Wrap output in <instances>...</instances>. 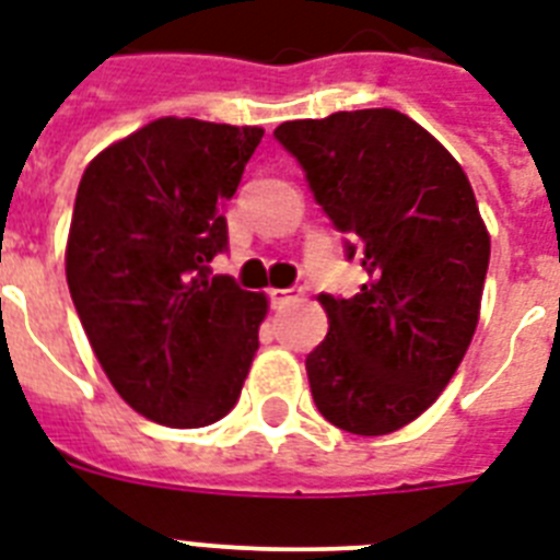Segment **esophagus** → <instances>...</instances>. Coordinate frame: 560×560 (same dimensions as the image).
Wrapping results in <instances>:
<instances>
[{
    "mask_svg": "<svg viewBox=\"0 0 560 560\" xmlns=\"http://www.w3.org/2000/svg\"><path fill=\"white\" fill-rule=\"evenodd\" d=\"M267 299H270V307H284L290 299H293V290L272 288V290H267Z\"/></svg>",
    "mask_w": 560,
    "mask_h": 560,
    "instance_id": "obj_1",
    "label": "esophagus"
}]
</instances>
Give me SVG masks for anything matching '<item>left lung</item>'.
I'll list each match as a JSON object with an SVG mask.
<instances>
[{
  "mask_svg": "<svg viewBox=\"0 0 560 560\" xmlns=\"http://www.w3.org/2000/svg\"><path fill=\"white\" fill-rule=\"evenodd\" d=\"M272 136L366 270L351 299L319 296L328 334L305 360L316 409L346 433H395L442 395L477 331L491 241L474 188L398 109L284 121Z\"/></svg>",
  "mask_w": 560,
  "mask_h": 560,
  "instance_id": "left-lung-1",
  "label": "left lung"
}]
</instances>
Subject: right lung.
I'll list each match as a JSON object with an SVG mask.
<instances>
[{
    "instance_id": "add662e5",
    "label": "right lung",
    "mask_w": 560,
    "mask_h": 560,
    "mask_svg": "<svg viewBox=\"0 0 560 560\" xmlns=\"http://www.w3.org/2000/svg\"><path fill=\"white\" fill-rule=\"evenodd\" d=\"M261 127L160 118L83 171L66 244V281L101 369L165 427L214 424L237 404L267 296L214 276L226 253L223 200Z\"/></svg>"
}]
</instances>
